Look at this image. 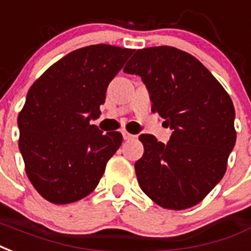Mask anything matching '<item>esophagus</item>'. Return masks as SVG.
Segmentation results:
<instances>
[{
    "instance_id": "esophagus-1",
    "label": "esophagus",
    "mask_w": 251,
    "mask_h": 251,
    "mask_svg": "<svg viewBox=\"0 0 251 251\" xmlns=\"http://www.w3.org/2000/svg\"><path fill=\"white\" fill-rule=\"evenodd\" d=\"M122 137H124V140H126V141L134 140V138H135V135L130 134L129 131H126V130H122Z\"/></svg>"
}]
</instances>
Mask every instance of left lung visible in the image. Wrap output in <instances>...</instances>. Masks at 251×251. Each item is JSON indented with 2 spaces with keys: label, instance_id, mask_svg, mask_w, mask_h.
<instances>
[{
  "label": "left lung",
  "instance_id": "8db88e82",
  "mask_svg": "<svg viewBox=\"0 0 251 251\" xmlns=\"http://www.w3.org/2000/svg\"><path fill=\"white\" fill-rule=\"evenodd\" d=\"M124 72L140 75L153 111L173 130L168 144L140 135L145 151L134 168L142 192L172 210L200 203L234 149L231 98L196 57L172 46L137 50Z\"/></svg>",
  "mask_w": 251,
  "mask_h": 251
}]
</instances>
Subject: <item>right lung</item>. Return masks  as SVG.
<instances>
[{
	"label": "right lung",
	"mask_w": 251,
	"mask_h": 251,
	"mask_svg": "<svg viewBox=\"0 0 251 251\" xmlns=\"http://www.w3.org/2000/svg\"><path fill=\"white\" fill-rule=\"evenodd\" d=\"M133 51L105 44L74 50L29 89L18 146L31 185L49 202L89 196L122 144L121 133H103L90 121L100 117L109 83Z\"/></svg>",
	"instance_id": "right-lung-1"
}]
</instances>
